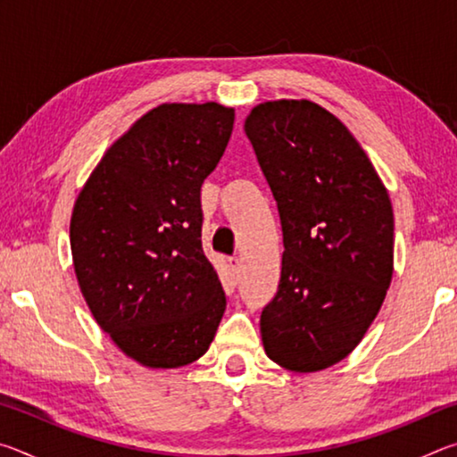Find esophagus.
<instances>
[{"label": "esophagus", "instance_id": "obj_1", "mask_svg": "<svg viewBox=\"0 0 457 457\" xmlns=\"http://www.w3.org/2000/svg\"><path fill=\"white\" fill-rule=\"evenodd\" d=\"M228 266H229L231 272L237 274L239 268H242V260H239L237 256H231V258H228Z\"/></svg>", "mask_w": 457, "mask_h": 457}]
</instances>
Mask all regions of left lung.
<instances>
[{
	"label": "left lung",
	"instance_id": "8db88e82",
	"mask_svg": "<svg viewBox=\"0 0 457 457\" xmlns=\"http://www.w3.org/2000/svg\"><path fill=\"white\" fill-rule=\"evenodd\" d=\"M282 221L278 292L260 319L264 351L294 373L354 351L393 278L389 191L357 138L312 100H268L244 122Z\"/></svg>",
	"mask_w": 457,
	"mask_h": 457
}]
</instances>
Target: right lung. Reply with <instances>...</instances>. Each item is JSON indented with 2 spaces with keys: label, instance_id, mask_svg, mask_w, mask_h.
Returning <instances> with one entry per match:
<instances>
[{
  "label": "right lung",
  "instance_id": "1",
  "mask_svg": "<svg viewBox=\"0 0 457 457\" xmlns=\"http://www.w3.org/2000/svg\"><path fill=\"white\" fill-rule=\"evenodd\" d=\"M234 108L165 103L108 146L74 201L80 292L119 349L146 369L204 357L226 312L201 245V185L226 151Z\"/></svg>",
  "mask_w": 457,
  "mask_h": 457
}]
</instances>
